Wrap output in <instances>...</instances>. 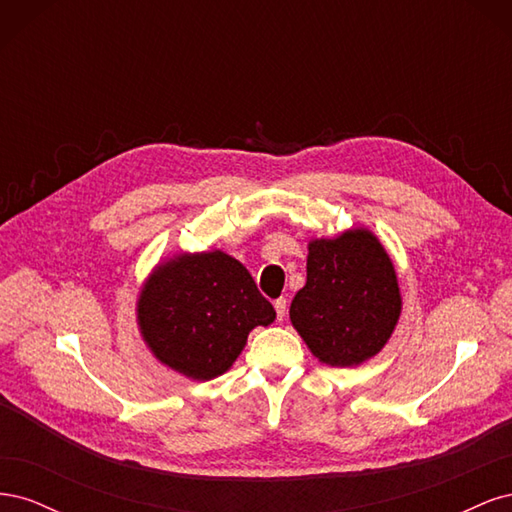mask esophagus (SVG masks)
Wrapping results in <instances>:
<instances>
[{
	"label": "esophagus",
	"instance_id": "esophagus-1",
	"mask_svg": "<svg viewBox=\"0 0 512 512\" xmlns=\"http://www.w3.org/2000/svg\"><path fill=\"white\" fill-rule=\"evenodd\" d=\"M273 305H275V312H277V320H284L286 318V299H277Z\"/></svg>",
	"mask_w": 512,
	"mask_h": 512
}]
</instances>
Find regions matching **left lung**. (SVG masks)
<instances>
[{"label": "left lung", "instance_id": "obj_1", "mask_svg": "<svg viewBox=\"0 0 512 512\" xmlns=\"http://www.w3.org/2000/svg\"><path fill=\"white\" fill-rule=\"evenodd\" d=\"M401 316L395 265L369 228L307 241V282L290 322L324 365L356 367L389 342Z\"/></svg>", "mask_w": 512, "mask_h": 512}]
</instances>
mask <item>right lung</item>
Returning <instances> with one entry per match:
<instances>
[{
    "instance_id": "obj_1",
    "label": "right lung",
    "mask_w": 512,
    "mask_h": 512,
    "mask_svg": "<svg viewBox=\"0 0 512 512\" xmlns=\"http://www.w3.org/2000/svg\"><path fill=\"white\" fill-rule=\"evenodd\" d=\"M275 320L254 277L222 250L160 258L138 290L136 324L156 361L190 380L232 367L256 327Z\"/></svg>"
}]
</instances>
